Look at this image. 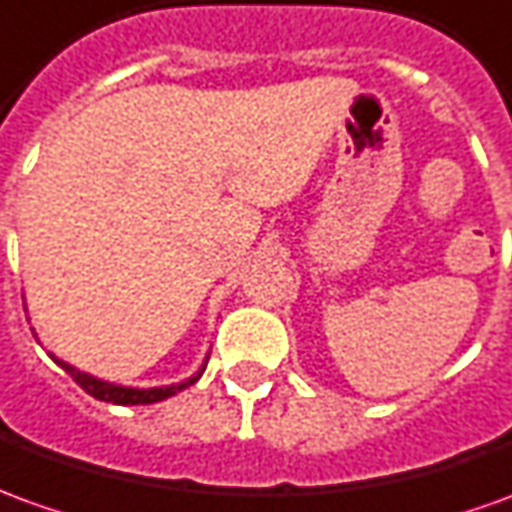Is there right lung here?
Returning a JSON list of instances; mask_svg holds the SVG:
<instances>
[{
    "label": "right lung",
    "instance_id": "obj_1",
    "mask_svg": "<svg viewBox=\"0 0 512 512\" xmlns=\"http://www.w3.org/2000/svg\"><path fill=\"white\" fill-rule=\"evenodd\" d=\"M58 365H61L69 376H72L74 382L80 384L83 390H86L88 396H94L97 401H108V404H119V407H136V404H155V401H164V398L175 396V393H181L186 390L189 384H195L200 376H203V370H206V362L200 365L195 376H189V379H183L178 384H164V387H125V384H114V382H105V379H97V376H91L86 370L74 368L69 362H63V359L52 357Z\"/></svg>",
    "mask_w": 512,
    "mask_h": 512
}]
</instances>
